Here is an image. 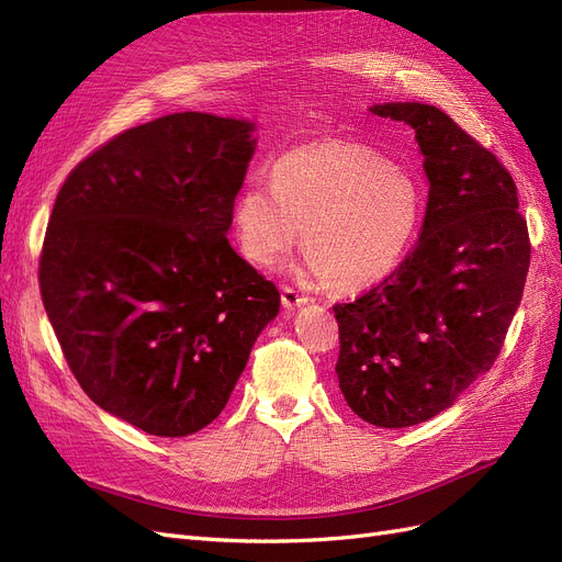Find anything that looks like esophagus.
<instances>
[{
	"label": "esophagus",
	"instance_id": "34e87169",
	"mask_svg": "<svg viewBox=\"0 0 562 562\" xmlns=\"http://www.w3.org/2000/svg\"><path fill=\"white\" fill-rule=\"evenodd\" d=\"M281 302H283V307H285L288 312H295V310L304 307V304H307L310 300L304 297V295H300L297 291H293V288L283 285V288H281Z\"/></svg>",
	"mask_w": 562,
	"mask_h": 562
}]
</instances>
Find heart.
<instances>
[{
  "label": "heart",
  "mask_w": 562,
  "mask_h": 562,
  "mask_svg": "<svg viewBox=\"0 0 562 562\" xmlns=\"http://www.w3.org/2000/svg\"><path fill=\"white\" fill-rule=\"evenodd\" d=\"M269 176L271 187L248 182L232 206L236 244L255 265H274L302 236L300 274L359 293L394 274L419 232L417 180L366 145L302 143Z\"/></svg>",
  "instance_id": "1"
}]
</instances>
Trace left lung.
Returning <instances> with one entry per match:
<instances>
[{
  "mask_svg": "<svg viewBox=\"0 0 562 562\" xmlns=\"http://www.w3.org/2000/svg\"><path fill=\"white\" fill-rule=\"evenodd\" d=\"M372 114L415 128L429 199L415 250L349 304H335L339 389L351 411L403 429L448 411L487 372L522 297L530 239L497 157L424 103Z\"/></svg>",
  "mask_w": 562,
  "mask_h": 562,
  "instance_id": "1",
  "label": "left lung"
}]
</instances>
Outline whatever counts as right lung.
Wrapping results in <instances>:
<instances>
[{
  "mask_svg": "<svg viewBox=\"0 0 562 562\" xmlns=\"http://www.w3.org/2000/svg\"><path fill=\"white\" fill-rule=\"evenodd\" d=\"M248 119L176 112L116 135L60 187L40 288L87 396L180 438L227 405L281 307L227 241L258 147Z\"/></svg>",
  "mask_w": 562,
  "mask_h": 562,
  "instance_id": "1",
  "label": "right lung"
}]
</instances>
